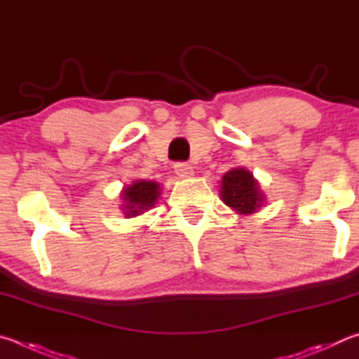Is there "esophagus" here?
<instances>
[{"instance_id": "esophagus-1", "label": "esophagus", "mask_w": 359, "mask_h": 359, "mask_svg": "<svg viewBox=\"0 0 359 359\" xmlns=\"http://www.w3.org/2000/svg\"><path fill=\"white\" fill-rule=\"evenodd\" d=\"M175 173L180 180H187L194 176V167H191L189 163H176L175 165Z\"/></svg>"}]
</instances>
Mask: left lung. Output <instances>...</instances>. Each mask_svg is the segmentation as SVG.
Returning a JSON list of instances; mask_svg holds the SVG:
<instances>
[{
	"mask_svg": "<svg viewBox=\"0 0 359 359\" xmlns=\"http://www.w3.org/2000/svg\"><path fill=\"white\" fill-rule=\"evenodd\" d=\"M219 196L225 205L243 216L254 215L266 200L259 181L244 167L230 168L224 173Z\"/></svg>",
	"mask_w": 359,
	"mask_h": 359,
	"instance_id": "obj_1",
	"label": "left lung"
}]
</instances>
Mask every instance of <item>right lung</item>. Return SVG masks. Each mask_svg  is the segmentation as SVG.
<instances>
[{
  "label": "right lung",
  "mask_w": 359,
  "mask_h": 359,
  "mask_svg": "<svg viewBox=\"0 0 359 359\" xmlns=\"http://www.w3.org/2000/svg\"><path fill=\"white\" fill-rule=\"evenodd\" d=\"M162 187L157 181L135 180L130 184L124 186L119 197H121V206L124 217L140 216L148 210L154 208L157 200L161 197Z\"/></svg>",
  "instance_id": "add662e5"
}]
</instances>
